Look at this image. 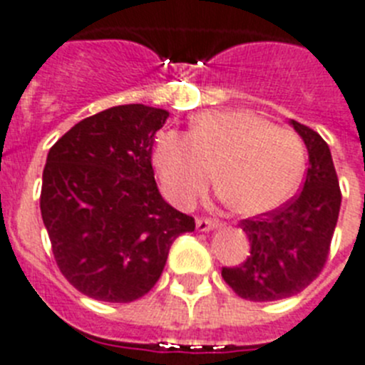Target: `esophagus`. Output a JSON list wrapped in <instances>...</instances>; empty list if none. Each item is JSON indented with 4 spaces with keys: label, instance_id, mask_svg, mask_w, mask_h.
Here are the masks:
<instances>
[{
    "label": "esophagus",
    "instance_id": "obj_1",
    "mask_svg": "<svg viewBox=\"0 0 365 365\" xmlns=\"http://www.w3.org/2000/svg\"><path fill=\"white\" fill-rule=\"evenodd\" d=\"M215 227H218V220H215V218H198L196 220V230L198 231H211Z\"/></svg>",
    "mask_w": 365,
    "mask_h": 365
}]
</instances>
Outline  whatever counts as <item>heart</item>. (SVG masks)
I'll return each instance as SVG.
<instances>
[{"label":"heart","mask_w":365,"mask_h":365,"mask_svg":"<svg viewBox=\"0 0 365 365\" xmlns=\"http://www.w3.org/2000/svg\"><path fill=\"white\" fill-rule=\"evenodd\" d=\"M154 165L165 196L189 207L215 185L235 213L261 215L287 202L305 170V147L292 130L252 110H207L189 134L163 130L154 143Z\"/></svg>","instance_id":"1"}]
</instances>
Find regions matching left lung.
Instances as JSON below:
<instances>
[{"label":"left lung","instance_id":"left-lung-1","mask_svg":"<svg viewBox=\"0 0 365 365\" xmlns=\"http://www.w3.org/2000/svg\"><path fill=\"white\" fill-rule=\"evenodd\" d=\"M309 150L303 191L281 207L240 220L250 255L224 266L222 277L250 301H277L305 290L327 262L340 213L341 191L329 145L309 126L292 121Z\"/></svg>","mask_w":365,"mask_h":365}]
</instances>
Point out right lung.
Here are the masks:
<instances>
[{"mask_svg":"<svg viewBox=\"0 0 365 365\" xmlns=\"http://www.w3.org/2000/svg\"><path fill=\"white\" fill-rule=\"evenodd\" d=\"M169 112L123 104L82 119L51 147L40 211L62 275L84 296L130 303L158 283L195 218L161 198L154 135Z\"/></svg>","mask_w":365,"mask_h":365,"instance_id":"obj_1","label":"right lung"}]
</instances>
